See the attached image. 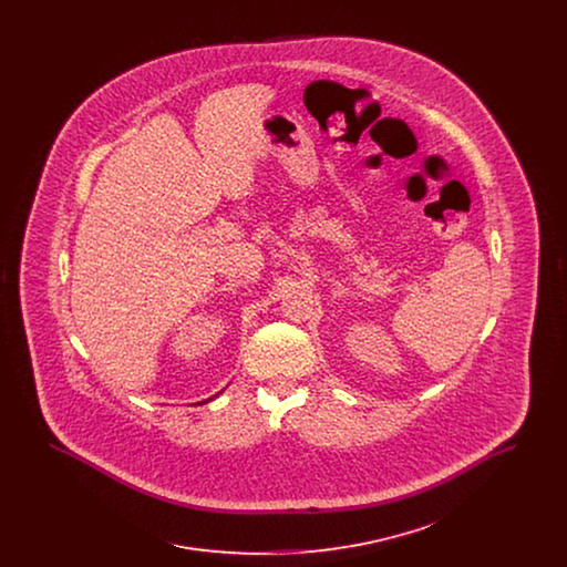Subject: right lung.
I'll list each match as a JSON object with an SVG mask.
<instances>
[{
    "instance_id": "1",
    "label": "right lung",
    "mask_w": 567,
    "mask_h": 567,
    "mask_svg": "<svg viewBox=\"0 0 567 567\" xmlns=\"http://www.w3.org/2000/svg\"><path fill=\"white\" fill-rule=\"evenodd\" d=\"M206 402H208V400H206ZM206 402H199V404H206Z\"/></svg>"
}]
</instances>
